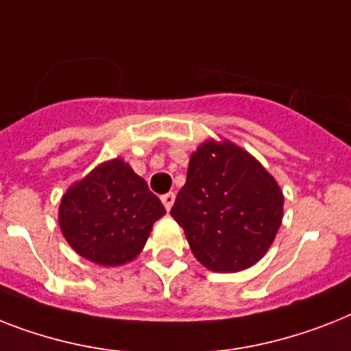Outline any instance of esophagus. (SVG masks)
Here are the masks:
<instances>
[{"instance_id": "esophagus-1", "label": "esophagus", "mask_w": 351, "mask_h": 351, "mask_svg": "<svg viewBox=\"0 0 351 351\" xmlns=\"http://www.w3.org/2000/svg\"><path fill=\"white\" fill-rule=\"evenodd\" d=\"M162 204H164V207L169 210L171 207H173V204H175V193H166V195H162Z\"/></svg>"}]
</instances>
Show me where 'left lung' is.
Listing matches in <instances>:
<instances>
[{"mask_svg": "<svg viewBox=\"0 0 351 351\" xmlns=\"http://www.w3.org/2000/svg\"><path fill=\"white\" fill-rule=\"evenodd\" d=\"M171 216L196 259L215 272H238L263 258L283 218V193L256 158L230 142L193 153Z\"/></svg>", "mask_w": 351, "mask_h": 351, "instance_id": "left-lung-1", "label": "left lung"}]
</instances>
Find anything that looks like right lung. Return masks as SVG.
Here are the masks:
<instances>
[{
  "label": "right lung",
  "instance_id": "obj_1",
  "mask_svg": "<svg viewBox=\"0 0 351 351\" xmlns=\"http://www.w3.org/2000/svg\"><path fill=\"white\" fill-rule=\"evenodd\" d=\"M166 209L146 180L115 158L77 182L62 196L59 225L82 258L104 267L131 261Z\"/></svg>",
  "mask_w": 351,
  "mask_h": 351
}]
</instances>
